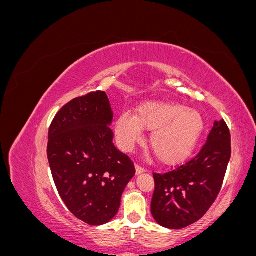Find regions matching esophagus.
Wrapping results in <instances>:
<instances>
[{
  "instance_id": "obj_1",
  "label": "esophagus",
  "mask_w": 256,
  "mask_h": 256,
  "mask_svg": "<svg viewBox=\"0 0 256 256\" xmlns=\"http://www.w3.org/2000/svg\"><path fill=\"white\" fill-rule=\"evenodd\" d=\"M145 172V170L143 168H141L140 166H136V175H140L143 174Z\"/></svg>"
}]
</instances>
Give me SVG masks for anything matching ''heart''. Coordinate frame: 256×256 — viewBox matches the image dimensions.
I'll use <instances>...</instances> for the list:
<instances>
[{"instance_id":"heart-1","label":"heart","mask_w":256,"mask_h":256,"mask_svg":"<svg viewBox=\"0 0 256 256\" xmlns=\"http://www.w3.org/2000/svg\"><path fill=\"white\" fill-rule=\"evenodd\" d=\"M205 122L198 110L176 102H147L138 104L136 115L122 113L115 134L124 150H131L152 131L150 146L161 164L177 166L190 158L204 132Z\"/></svg>"}]
</instances>
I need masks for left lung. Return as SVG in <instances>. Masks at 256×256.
<instances>
[{"label":"left lung","instance_id":"obj_1","mask_svg":"<svg viewBox=\"0 0 256 256\" xmlns=\"http://www.w3.org/2000/svg\"><path fill=\"white\" fill-rule=\"evenodd\" d=\"M230 134L216 120L198 156L172 172L154 174L150 210L161 226L180 230L196 222L218 196L230 159Z\"/></svg>","mask_w":256,"mask_h":256}]
</instances>
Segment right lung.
Returning <instances> with one entry per match:
<instances>
[{
  "mask_svg": "<svg viewBox=\"0 0 256 256\" xmlns=\"http://www.w3.org/2000/svg\"><path fill=\"white\" fill-rule=\"evenodd\" d=\"M113 111L106 92L78 97L49 129L48 160L60 196L76 218L102 226L118 214L134 166L113 144Z\"/></svg>",
  "mask_w": 256,
  "mask_h": 256,
  "instance_id": "1",
  "label": "right lung"
}]
</instances>
